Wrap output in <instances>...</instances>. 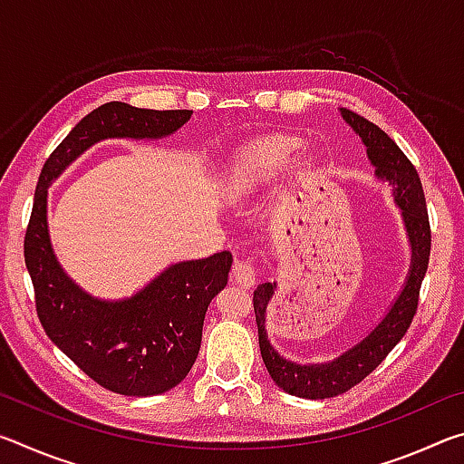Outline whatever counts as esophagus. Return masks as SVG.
Segmentation results:
<instances>
[{"instance_id":"obj_1","label":"esophagus","mask_w":464,"mask_h":464,"mask_svg":"<svg viewBox=\"0 0 464 464\" xmlns=\"http://www.w3.org/2000/svg\"><path fill=\"white\" fill-rule=\"evenodd\" d=\"M233 278L243 288H251L256 285V268L254 262L246 260V262H237V266L233 268Z\"/></svg>"}]
</instances>
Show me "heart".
<instances>
[{"label":"heart","instance_id":"b5f03b06","mask_svg":"<svg viewBox=\"0 0 464 464\" xmlns=\"http://www.w3.org/2000/svg\"><path fill=\"white\" fill-rule=\"evenodd\" d=\"M296 137L274 135L256 140L233 157L223 176V190L231 200H241L268 184L301 151Z\"/></svg>","mask_w":464,"mask_h":464}]
</instances>
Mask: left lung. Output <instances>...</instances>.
<instances>
[{"label": "left lung", "mask_w": 464, "mask_h": 464, "mask_svg": "<svg viewBox=\"0 0 464 464\" xmlns=\"http://www.w3.org/2000/svg\"><path fill=\"white\" fill-rule=\"evenodd\" d=\"M340 112L366 145L374 174L392 186V196L401 208L407 237H410L411 266L401 295L397 296L381 324L343 354L321 364H296L293 360L282 358L272 348L268 334H266V309L276 290V282H264L254 290V311L264 364L268 368L272 381L282 391L303 399H329L342 395L348 389L356 387L360 381H364L387 358L411 325L415 311H418L421 280L426 276L430 262L431 231L418 169L382 129L348 108H342Z\"/></svg>", "instance_id": "8db88e82"}]
</instances>
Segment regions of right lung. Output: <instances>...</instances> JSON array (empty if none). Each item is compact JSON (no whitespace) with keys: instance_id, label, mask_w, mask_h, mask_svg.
<instances>
[{"instance_id":"right-lung-1","label":"right lung","mask_w":464,"mask_h":464,"mask_svg":"<svg viewBox=\"0 0 464 464\" xmlns=\"http://www.w3.org/2000/svg\"><path fill=\"white\" fill-rule=\"evenodd\" d=\"M192 110H147L108 102L75 124L44 161L24 237L38 319L53 343L102 387L129 397L161 395L186 379L202 342L210 301L227 285L233 256L171 264L137 295L102 301L67 276L54 257L46 194L85 149L104 139H163Z\"/></svg>"}]
</instances>
